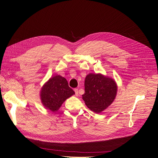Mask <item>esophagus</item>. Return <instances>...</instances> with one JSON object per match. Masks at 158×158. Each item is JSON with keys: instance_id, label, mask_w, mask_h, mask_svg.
Wrapping results in <instances>:
<instances>
[{"instance_id": "obj_1", "label": "esophagus", "mask_w": 158, "mask_h": 158, "mask_svg": "<svg viewBox=\"0 0 158 158\" xmlns=\"http://www.w3.org/2000/svg\"><path fill=\"white\" fill-rule=\"evenodd\" d=\"M74 91L75 92V94H76V96H78V94H79V91H78V89H74Z\"/></svg>"}]
</instances>
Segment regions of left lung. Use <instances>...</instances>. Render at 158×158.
I'll use <instances>...</instances> for the list:
<instances>
[{"instance_id": "1", "label": "left lung", "mask_w": 158, "mask_h": 158, "mask_svg": "<svg viewBox=\"0 0 158 158\" xmlns=\"http://www.w3.org/2000/svg\"><path fill=\"white\" fill-rule=\"evenodd\" d=\"M84 87L82 99L87 107L96 113H100L112 103L118 91L115 80L100 73L87 74Z\"/></svg>"}]
</instances>
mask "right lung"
I'll list each match as a JSON object with an SVG mask.
<instances>
[{
	"mask_svg": "<svg viewBox=\"0 0 158 158\" xmlns=\"http://www.w3.org/2000/svg\"><path fill=\"white\" fill-rule=\"evenodd\" d=\"M74 94L67 80L57 75L51 77L43 85L40 89V98L44 107L54 112L59 110L67 99Z\"/></svg>",
	"mask_w": 158,
	"mask_h": 158,
	"instance_id": "obj_1",
	"label": "right lung"
}]
</instances>
